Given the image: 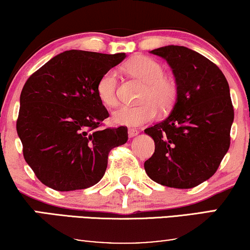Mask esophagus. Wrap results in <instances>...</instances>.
<instances>
[{
	"instance_id": "obj_1",
	"label": "esophagus",
	"mask_w": 250,
	"mask_h": 250,
	"mask_svg": "<svg viewBox=\"0 0 250 250\" xmlns=\"http://www.w3.org/2000/svg\"><path fill=\"white\" fill-rule=\"evenodd\" d=\"M138 134H139L138 129H134V128H129L128 129V136H129V138H134V136H136Z\"/></svg>"
}]
</instances>
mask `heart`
<instances>
[{"label":"heart","mask_w":250,"mask_h":250,"mask_svg":"<svg viewBox=\"0 0 250 250\" xmlns=\"http://www.w3.org/2000/svg\"><path fill=\"white\" fill-rule=\"evenodd\" d=\"M126 70L133 76L146 82L141 94L142 104L138 105H121L112 114L116 124L140 126L158 117L159 108L168 111L176 104L179 85L173 77L166 75L164 66L152 58L139 56L126 64ZM117 73L110 69L99 78L97 94L102 104L112 107L117 104Z\"/></svg>","instance_id":"obj_1"}]
</instances>
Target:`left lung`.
Wrapping results in <instances>:
<instances>
[{
    "label": "left lung",
    "mask_w": 250,
    "mask_h": 250,
    "mask_svg": "<svg viewBox=\"0 0 250 250\" xmlns=\"http://www.w3.org/2000/svg\"><path fill=\"white\" fill-rule=\"evenodd\" d=\"M151 53L173 69L179 97L165 121L145 129L155 141L145 169L162 186L190 189L214 175L230 148V88L220 68L196 51L167 45Z\"/></svg>",
    "instance_id": "1"
}]
</instances>
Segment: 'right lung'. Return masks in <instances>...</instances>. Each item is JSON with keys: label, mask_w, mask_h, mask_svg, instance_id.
I'll return each instance as SVG.
<instances>
[{"label": "right lung", "mask_w": 250, "mask_h": 250, "mask_svg": "<svg viewBox=\"0 0 250 250\" xmlns=\"http://www.w3.org/2000/svg\"><path fill=\"white\" fill-rule=\"evenodd\" d=\"M69 50L29 76L20 94L17 132L26 163L51 189H86L104 175L111 149L127 127L100 128L109 112L97 94L99 78L125 59Z\"/></svg>", "instance_id": "right-lung-1"}]
</instances>
